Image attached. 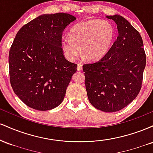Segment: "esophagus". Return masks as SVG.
<instances>
[{
    "label": "esophagus",
    "instance_id": "1",
    "mask_svg": "<svg viewBox=\"0 0 153 153\" xmlns=\"http://www.w3.org/2000/svg\"><path fill=\"white\" fill-rule=\"evenodd\" d=\"M77 70H78V71H82V65L81 64H79L78 65V67H77Z\"/></svg>",
    "mask_w": 153,
    "mask_h": 153
}]
</instances>
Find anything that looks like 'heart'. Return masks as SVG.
Here are the masks:
<instances>
[{
  "label": "heart",
  "instance_id": "obj_1",
  "mask_svg": "<svg viewBox=\"0 0 153 153\" xmlns=\"http://www.w3.org/2000/svg\"><path fill=\"white\" fill-rule=\"evenodd\" d=\"M115 37V29L108 21L93 19L75 24L70 36H64L61 47L69 60H75L82 52L91 59H97L108 52Z\"/></svg>",
  "mask_w": 153,
  "mask_h": 153
}]
</instances>
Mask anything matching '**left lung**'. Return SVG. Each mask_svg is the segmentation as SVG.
Wrapping results in <instances>:
<instances>
[{"instance_id": "left-lung-1", "label": "left lung", "mask_w": 153, "mask_h": 153, "mask_svg": "<svg viewBox=\"0 0 153 153\" xmlns=\"http://www.w3.org/2000/svg\"><path fill=\"white\" fill-rule=\"evenodd\" d=\"M117 24L119 36L107 53L96 62L83 65L85 88L91 104L105 112L129 105L142 88L146 54L143 39L119 15L107 16Z\"/></svg>"}]
</instances>
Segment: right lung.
Masks as SVG:
<instances>
[{"instance_id": "add662e5", "label": "right lung", "mask_w": 153, "mask_h": 153, "mask_svg": "<svg viewBox=\"0 0 153 153\" xmlns=\"http://www.w3.org/2000/svg\"><path fill=\"white\" fill-rule=\"evenodd\" d=\"M75 19L68 13L43 14L17 32L8 56L10 82L26 106L47 111L62 102L77 64L65 59L61 40Z\"/></svg>"}]
</instances>
